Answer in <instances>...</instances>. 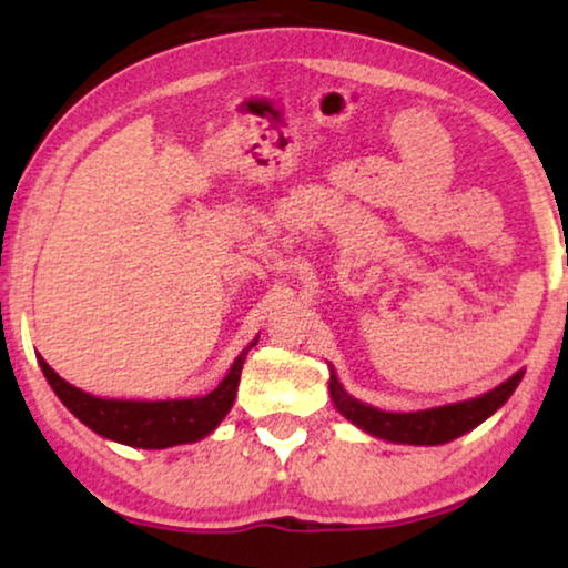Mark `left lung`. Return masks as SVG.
Returning a JSON list of instances; mask_svg holds the SVG:
<instances>
[{
	"label": "left lung",
	"mask_w": 568,
	"mask_h": 568,
	"mask_svg": "<svg viewBox=\"0 0 568 568\" xmlns=\"http://www.w3.org/2000/svg\"><path fill=\"white\" fill-rule=\"evenodd\" d=\"M525 372L519 369L517 375H511L507 383H501L494 390H488L478 398L449 403V406L439 408H426L414 410V414H390V410H379L375 406L352 398L344 390V385L338 383V377L331 369V398L333 406L338 408L341 416H346L348 422L359 426L372 437L398 442V445H445L463 437L465 432L476 429L478 424H484L488 416L496 414L504 403L509 400V395L515 393Z\"/></svg>",
	"instance_id": "1"
}]
</instances>
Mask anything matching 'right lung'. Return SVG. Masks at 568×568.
<instances>
[{"label": "right lung", "instance_id": "right-lung-1", "mask_svg": "<svg viewBox=\"0 0 568 568\" xmlns=\"http://www.w3.org/2000/svg\"><path fill=\"white\" fill-rule=\"evenodd\" d=\"M258 344V338L251 346ZM251 346L237 356L227 377L214 387L212 393L201 398H178V400H115V398H95V395L69 385L53 372L45 359L38 356L41 369L59 400L80 418L84 426L100 437L121 442L129 447L142 449H165L185 442H199L212 434L227 410L232 408L237 395L240 372H243L245 354Z\"/></svg>", "mask_w": 568, "mask_h": 568}]
</instances>
